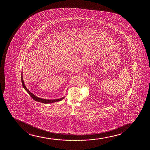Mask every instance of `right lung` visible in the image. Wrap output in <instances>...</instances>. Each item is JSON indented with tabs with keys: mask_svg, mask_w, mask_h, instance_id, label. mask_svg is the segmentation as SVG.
<instances>
[{
	"mask_svg": "<svg viewBox=\"0 0 150 150\" xmlns=\"http://www.w3.org/2000/svg\"><path fill=\"white\" fill-rule=\"evenodd\" d=\"M21 83H22L23 87L25 89V90L28 92V93L30 95V96H31L33 100H34L35 101H37V102H40V103H54V102H59L60 100H62V99H64V98H59V99H55V100H46V99L40 98L35 96L31 93L30 91H28V88H26L25 86L24 81H23V73L21 74Z\"/></svg>",
	"mask_w": 150,
	"mask_h": 150,
	"instance_id": "add662e5",
	"label": "right lung"
}]
</instances>
